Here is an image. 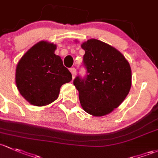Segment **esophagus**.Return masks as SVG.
Masks as SVG:
<instances>
[{
    "label": "esophagus",
    "instance_id": "34e87169",
    "mask_svg": "<svg viewBox=\"0 0 158 158\" xmlns=\"http://www.w3.org/2000/svg\"><path fill=\"white\" fill-rule=\"evenodd\" d=\"M69 71H70V73H72L73 79H74L75 76H76V69H75V68H70V69H69Z\"/></svg>",
    "mask_w": 158,
    "mask_h": 158
}]
</instances>
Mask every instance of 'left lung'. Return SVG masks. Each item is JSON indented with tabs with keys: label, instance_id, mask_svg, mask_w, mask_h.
<instances>
[{
	"label": "left lung",
	"instance_id": "left-lung-1",
	"mask_svg": "<svg viewBox=\"0 0 158 158\" xmlns=\"http://www.w3.org/2000/svg\"><path fill=\"white\" fill-rule=\"evenodd\" d=\"M81 47L85 51L83 62L88 74L85 79L76 77L73 84L82 109L94 117H103L118 107L129 94L130 65L122 53L100 40L89 39Z\"/></svg>",
	"mask_w": 158,
	"mask_h": 158
}]
</instances>
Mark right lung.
Returning <instances> with one entry per match:
<instances>
[{
    "mask_svg": "<svg viewBox=\"0 0 158 158\" xmlns=\"http://www.w3.org/2000/svg\"><path fill=\"white\" fill-rule=\"evenodd\" d=\"M57 45L41 41L28 50L16 68V85L21 95L31 105L42 107L57 100L64 84L72 74L54 54Z\"/></svg>",
    "mask_w": 158,
    "mask_h": 158,
    "instance_id": "right-lung-1",
    "label": "right lung"
}]
</instances>
